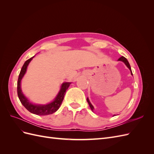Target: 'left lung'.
Returning <instances> with one entry per match:
<instances>
[{"mask_svg":"<svg viewBox=\"0 0 154 154\" xmlns=\"http://www.w3.org/2000/svg\"><path fill=\"white\" fill-rule=\"evenodd\" d=\"M118 60H119V61H122V62H123L125 63L126 66H127L128 67V68L130 70V71H131V74H132V75H133V74H132V72L131 67H130V64H129V63H128V60H127V58H125L124 57H120V58L118 59ZM87 102H88V105H89L90 108L91 109V110H93V109H94V107H93V106L91 105V103H90V101H89V100H88V98L87 99Z\"/></svg>","mask_w":154,"mask_h":154,"instance_id":"left-lung-1","label":"left lung"}]
</instances>
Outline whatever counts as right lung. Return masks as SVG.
Here are the masks:
<instances>
[{
    "mask_svg": "<svg viewBox=\"0 0 154 154\" xmlns=\"http://www.w3.org/2000/svg\"><path fill=\"white\" fill-rule=\"evenodd\" d=\"M33 57H32L25 62L24 64L23 65V66L21 69L20 72L19 74V76H18V79L17 82V94L18 98H19L21 103L24 105L25 108L29 111L30 112L35 114L36 115H40V116H45V115H49L51 114L54 112H55L59 108L60 105H61L62 101L63 100V97L66 94V91L68 89V88L71 84V83L66 82L63 83L62 85L61 89H60L59 93L58 94L57 97H56L55 100L52 102V103H49L45 105H36L32 104L27 99L24 94H22L21 88H20V82L22 78L24 76V74L26 73V69L27 67V66L31 62V60Z\"/></svg>",
    "mask_w": 154,
    "mask_h": 154,
    "instance_id": "add662e5",
    "label": "right lung"
}]
</instances>
